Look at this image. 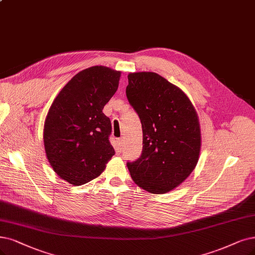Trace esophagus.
I'll return each instance as SVG.
<instances>
[{
    "label": "esophagus",
    "mask_w": 255,
    "mask_h": 255,
    "mask_svg": "<svg viewBox=\"0 0 255 255\" xmlns=\"http://www.w3.org/2000/svg\"><path fill=\"white\" fill-rule=\"evenodd\" d=\"M122 147H123V139L122 138H119L118 139V149H122Z\"/></svg>",
    "instance_id": "obj_1"
}]
</instances>
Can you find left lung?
Segmentation results:
<instances>
[{
  "label": "left lung",
  "instance_id": "8db88e82",
  "mask_svg": "<svg viewBox=\"0 0 255 255\" xmlns=\"http://www.w3.org/2000/svg\"><path fill=\"white\" fill-rule=\"evenodd\" d=\"M126 96L138 115L143 151L127 167L133 182L154 194L171 191L199 161L201 128L189 98L155 72L128 74Z\"/></svg>",
  "mask_w": 255,
  "mask_h": 255
}]
</instances>
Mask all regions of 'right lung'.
I'll use <instances>...</instances> for the list:
<instances>
[{"instance_id": "right-lung-1", "label": "right lung", "mask_w": 255, "mask_h": 255, "mask_svg": "<svg viewBox=\"0 0 255 255\" xmlns=\"http://www.w3.org/2000/svg\"><path fill=\"white\" fill-rule=\"evenodd\" d=\"M121 71L105 66L84 69L65 85L44 124L47 158L63 180L81 186L98 177L115 155L111 123L103 108L119 87Z\"/></svg>"}]
</instances>
